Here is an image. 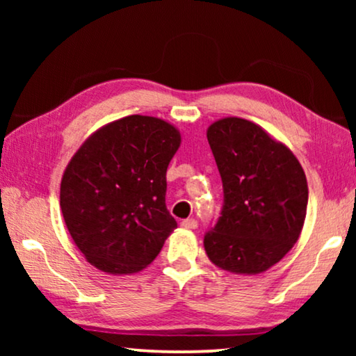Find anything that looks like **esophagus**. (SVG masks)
Returning a JSON list of instances; mask_svg holds the SVG:
<instances>
[{
	"instance_id": "1",
	"label": "esophagus",
	"mask_w": 356,
	"mask_h": 356,
	"mask_svg": "<svg viewBox=\"0 0 356 356\" xmlns=\"http://www.w3.org/2000/svg\"><path fill=\"white\" fill-rule=\"evenodd\" d=\"M197 220L196 218H186V220H183L181 222V227H184V228H197Z\"/></svg>"
}]
</instances>
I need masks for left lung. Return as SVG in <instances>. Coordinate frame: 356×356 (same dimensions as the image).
I'll return each mask as SVG.
<instances>
[{
    "label": "left lung",
    "mask_w": 356,
    "mask_h": 356,
    "mask_svg": "<svg viewBox=\"0 0 356 356\" xmlns=\"http://www.w3.org/2000/svg\"><path fill=\"white\" fill-rule=\"evenodd\" d=\"M207 140L222 178L220 217L204 235L213 264L259 274L298 240L308 206L303 168L284 144L243 118L211 124Z\"/></svg>",
    "instance_id": "obj_1"
}]
</instances>
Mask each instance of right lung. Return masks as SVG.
I'll return each mask as SVG.
<instances>
[{"label": "right lung", "instance_id": "1", "mask_svg": "<svg viewBox=\"0 0 356 356\" xmlns=\"http://www.w3.org/2000/svg\"><path fill=\"white\" fill-rule=\"evenodd\" d=\"M179 143L167 121L131 115L92 134L71 159L61 179V212L76 246L97 269L140 270L177 228L165 194Z\"/></svg>", "mask_w": 356, "mask_h": 356}]
</instances>
